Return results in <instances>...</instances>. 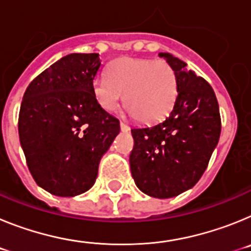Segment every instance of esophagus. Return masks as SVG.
Here are the masks:
<instances>
[{"label":"esophagus","instance_id":"obj_1","mask_svg":"<svg viewBox=\"0 0 251 251\" xmlns=\"http://www.w3.org/2000/svg\"><path fill=\"white\" fill-rule=\"evenodd\" d=\"M121 129L122 132H129V127L126 123H123V122H121Z\"/></svg>","mask_w":251,"mask_h":251}]
</instances>
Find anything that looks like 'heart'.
Listing matches in <instances>:
<instances>
[{
    "mask_svg": "<svg viewBox=\"0 0 251 251\" xmlns=\"http://www.w3.org/2000/svg\"><path fill=\"white\" fill-rule=\"evenodd\" d=\"M142 123L163 119L177 97V76L166 60L124 56L108 69V77L93 81V95L101 109L114 112L123 100Z\"/></svg>",
    "mask_w": 251,
    "mask_h": 251,
    "instance_id": "obj_1",
    "label": "heart"
}]
</instances>
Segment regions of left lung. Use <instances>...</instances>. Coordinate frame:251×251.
I'll use <instances>...</instances> for the list:
<instances>
[{
    "mask_svg": "<svg viewBox=\"0 0 251 251\" xmlns=\"http://www.w3.org/2000/svg\"><path fill=\"white\" fill-rule=\"evenodd\" d=\"M176 72L177 97L159 123L133 128L130 172L142 192L170 199L194 187L205 172L220 138L221 118L211 85L187 64L159 52Z\"/></svg>",
    "mask_w": 251,
    "mask_h": 251,
    "instance_id": "8db88e82",
    "label": "left lung"
}]
</instances>
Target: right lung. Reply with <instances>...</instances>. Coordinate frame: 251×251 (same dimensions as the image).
<instances>
[{"mask_svg":"<svg viewBox=\"0 0 251 251\" xmlns=\"http://www.w3.org/2000/svg\"><path fill=\"white\" fill-rule=\"evenodd\" d=\"M99 54L61 57L27 86L19 136L27 167L40 187L60 197L94 185L99 162L121 127L93 95Z\"/></svg>","mask_w":251,"mask_h":251,"instance_id":"add662e5","label":"right lung"}]
</instances>
